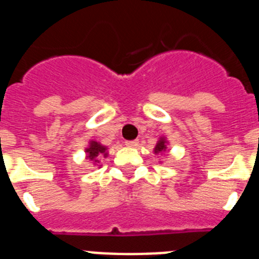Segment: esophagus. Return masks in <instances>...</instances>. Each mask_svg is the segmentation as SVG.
I'll use <instances>...</instances> for the list:
<instances>
[{"mask_svg": "<svg viewBox=\"0 0 259 259\" xmlns=\"http://www.w3.org/2000/svg\"><path fill=\"white\" fill-rule=\"evenodd\" d=\"M125 145H126L127 147H137V146L139 145V142H138V139H134V141H126Z\"/></svg>", "mask_w": 259, "mask_h": 259, "instance_id": "obj_1", "label": "esophagus"}]
</instances>
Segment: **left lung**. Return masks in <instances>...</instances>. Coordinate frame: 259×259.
<instances>
[{"instance_id": "1", "label": "left lung", "mask_w": 259, "mask_h": 259, "mask_svg": "<svg viewBox=\"0 0 259 259\" xmlns=\"http://www.w3.org/2000/svg\"><path fill=\"white\" fill-rule=\"evenodd\" d=\"M167 145H168L167 139L164 138V137H161V138L157 141L156 146H155L154 152L155 154H163V152L167 150Z\"/></svg>"}]
</instances>
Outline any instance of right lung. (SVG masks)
Here are the masks:
<instances>
[{
    "instance_id": "1",
    "label": "right lung",
    "mask_w": 259,
    "mask_h": 259,
    "mask_svg": "<svg viewBox=\"0 0 259 259\" xmlns=\"http://www.w3.org/2000/svg\"><path fill=\"white\" fill-rule=\"evenodd\" d=\"M107 150L108 148L105 147V146H103L102 143L96 142V141H90L89 147L86 148L87 159L94 161V164L96 165V163H99V159L108 156Z\"/></svg>"
}]
</instances>
